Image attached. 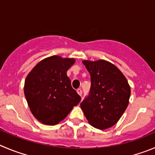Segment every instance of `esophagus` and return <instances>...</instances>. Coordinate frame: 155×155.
<instances>
[{"label":"esophagus","mask_w":155,"mask_h":155,"mask_svg":"<svg viewBox=\"0 0 155 155\" xmlns=\"http://www.w3.org/2000/svg\"><path fill=\"white\" fill-rule=\"evenodd\" d=\"M76 92H77V93L79 94L80 96H82V89H78L77 90H76Z\"/></svg>","instance_id":"obj_1"}]
</instances>
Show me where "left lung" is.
Instances as JSON below:
<instances>
[{
  "label": "left lung",
  "mask_w": 155,
  "mask_h": 155,
  "mask_svg": "<svg viewBox=\"0 0 155 155\" xmlns=\"http://www.w3.org/2000/svg\"><path fill=\"white\" fill-rule=\"evenodd\" d=\"M90 73L89 96L80 104L88 122L100 130L111 128L127 108L131 95L126 77L119 69L105 60H82Z\"/></svg>",
  "instance_id": "8db88e82"
}]
</instances>
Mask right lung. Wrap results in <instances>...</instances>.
<instances>
[{"label":"right lung","instance_id":"right-lung-1","mask_svg":"<svg viewBox=\"0 0 155 155\" xmlns=\"http://www.w3.org/2000/svg\"><path fill=\"white\" fill-rule=\"evenodd\" d=\"M75 62L74 58L49 56L39 62L26 77L24 91L27 104L41 123H60L80 102L66 74Z\"/></svg>","mask_w":155,"mask_h":155}]
</instances>
